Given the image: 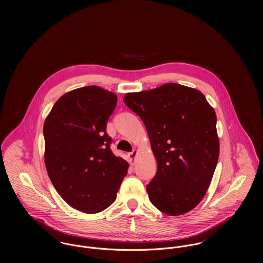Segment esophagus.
Listing matches in <instances>:
<instances>
[{
    "mask_svg": "<svg viewBox=\"0 0 263 263\" xmlns=\"http://www.w3.org/2000/svg\"><path fill=\"white\" fill-rule=\"evenodd\" d=\"M138 155V150H133V152H130L129 153V157L132 158V160H135V158H136V156Z\"/></svg>",
    "mask_w": 263,
    "mask_h": 263,
    "instance_id": "34e87169",
    "label": "esophagus"
}]
</instances>
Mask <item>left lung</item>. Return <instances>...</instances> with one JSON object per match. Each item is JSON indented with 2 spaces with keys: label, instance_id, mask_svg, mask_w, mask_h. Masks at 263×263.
Listing matches in <instances>:
<instances>
[{
  "label": "left lung",
  "instance_id": "obj_1",
  "mask_svg": "<svg viewBox=\"0 0 263 263\" xmlns=\"http://www.w3.org/2000/svg\"><path fill=\"white\" fill-rule=\"evenodd\" d=\"M123 101L143 120L157 160L151 202L166 215L186 214L203 198L218 163L214 108L200 91L175 83L127 93Z\"/></svg>",
  "mask_w": 263,
  "mask_h": 263
}]
</instances>
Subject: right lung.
<instances>
[{
    "label": "right lung",
    "instance_id": "1",
    "mask_svg": "<svg viewBox=\"0 0 263 263\" xmlns=\"http://www.w3.org/2000/svg\"><path fill=\"white\" fill-rule=\"evenodd\" d=\"M117 96L97 86L63 95L43 125L44 161L62 198L78 211L96 214L116 198L128 164L110 150L107 120Z\"/></svg>",
    "mask_w": 263,
    "mask_h": 263
}]
</instances>
